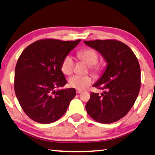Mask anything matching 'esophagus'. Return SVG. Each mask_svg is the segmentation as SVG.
Here are the masks:
<instances>
[{
	"instance_id": "obj_1",
	"label": "esophagus",
	"mask_w": 155,
	"mask_h": 155,
	"mask_svg": "<svg viewBox=\"0 0 155 155\" xmlns=\"http://www.w3.org/2000/svg\"><path fill=\"white\" fill-rule=\"evenodd\" d=\"M76 92H77V94H80V93L82 92V90H76Z\"/></svg>"
}]
</instances>
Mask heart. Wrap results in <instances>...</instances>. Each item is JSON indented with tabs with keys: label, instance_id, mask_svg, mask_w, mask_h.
Wrapping results in <instances>:
<instances>
[{
	"label": "heart",
	"instance_id": "heart-1",
	"mask_svg": "<svg viewBox=\"0 0 155 155\" xmlns=\"http://www.w3.org/2000/svg\"><path fill=\"white\" fill-rule=\"evenodd\" d=\"M77 56L81 61L90 65V70L95 75H98L102 72V65L98 64V54L95 50L86 48L81 50L77 53ZM74 62L70 55L65 56L61 64V70L65 75H71L74 70ZM92 78L90 75H74L69 79V85L77 90H83L92 83Z\"/></svg>",
	"mask_w": 155,
	"mask_h": 155
}]
</instances>
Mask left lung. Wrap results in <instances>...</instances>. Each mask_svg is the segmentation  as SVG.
<instances>
[{
	"mask_svg": "<svg viewBox=\"0 0 155 155\" xmlns=\"http://www.w3.org/2000/svg\"><path fill=\"white\" fill-rule=\"evenodd\" d=\"M98 51L107 63L103 75L93 87L104 93L91 92L85 108L95 121L110 124L122 118L134 104L141 86L140 64L134 52L116 40L84 41Z\"/></svg>",
	"mask_w": 155,
	"mask_h": 155,
	"instance_id": "1",
	"label": "left lung"
}]
</instances>
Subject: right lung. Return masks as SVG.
<instances>
[{
    "mask_svg": "<svg viewBox=\"0 0 155 155\" xmlns=\"http://www.w3.org/2000/svg\"><path fill=\"white\" fill-rule=\"evenodd\" d=\"M80 41L42 39L21 53L15 69L14 90L22 110L33 121L51 124L66 112L75 89H55L67 83L61 62Z\"/></svg>",
    "mask_w": 155,
    "mask_h": 155,
    "instance_id": "right-lung-1",
    "label": "right lung"
}]
</instances>
